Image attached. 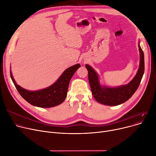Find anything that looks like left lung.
<instances>
[{"instance_id": "obj_1", "label": "left lung", "mask_w": 156, "mask_h": 156, "mask_svg": "<svg viewBox=\"0 0 156 156\" xmlns=\"http://www.w3.org/2000/svg\"><path fill=\"white\" fill-rule=\"evenodd\" d=\"M138 50L140 52L139 68L134 78L126 85L116 87L102 85L100 83L99 75L95 69L88 64L85 65L88 70L92 94L98 102L109 106L118 105L127 101L136 92L140 83L145 69L144 55L140 46V42L138 43Z\"/></svg>"}]
</instances>
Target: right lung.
<instances>
[{
    "instance_id": "right-lung-1",
    "label": "right lung",
    "mask_w": 156,
    "mask_h": 156,
    "mask_svg": "<svg viewBox=\"0 0 156 156\" xmlns=\"http://www.w3.org/2000/svg\"><path fill=\"white\" fill-rule=\"evenodd\" d=\"M80 67L79 64L72 66L62 73L54 83L35 91L28 90L16 83L11 69L10 75L16 89L24 100L36 107L48 108L55 107L64 102L67 95L69 81Z\"/></svg>"
}]
</instances>
